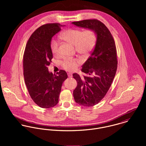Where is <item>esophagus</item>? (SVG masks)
Here are the masks:
<instances>
[{
    "label": "esophagus",
    "instance_id": "1",
    "mask_svg": "<svg viewBox=\"0 0 146 146\" xmlns=\"http://www.w3.org/2000/svg\"><path fill=\"white\" fill-rule=\"evenodd\" d=\"M67 75H68V76L69 78H71V77L72 76V74H71V73H67Z\"/></svg>",
    "mask_w": 146,
    "mask_h": 146
}]
</instances>
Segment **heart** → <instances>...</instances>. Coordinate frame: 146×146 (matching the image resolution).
Wrapping results in <instances>:
<instances>
[{"label":"heart","mask_w":146,"mask_h":146,"mask_svg":"<svg viewBox=\"0 0 146 146\" xmlns=\"http://www.w3.org/2000/svg\"><path fill=\"white\" fill-rule=\"evenodd\" d=\"M61 38L66 42L75 45L76 52L83 56H88L95 46L97 36L95 32L90 29L82 31L79 29H68L61 35ZM50 48L53 54L59 53V42L52 39ZM79 61L75 58H67L62 62L63 67L69 71H73L78 67Z\"/></svg>","instance_id":"1"}]
</instances>
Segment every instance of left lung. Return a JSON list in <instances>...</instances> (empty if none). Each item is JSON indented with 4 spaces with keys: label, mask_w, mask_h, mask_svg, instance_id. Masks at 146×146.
Segmentation results:
<instances>
[{
    "label": "left lung",
    "mask_w": 146,
    "mask_h": 146,
    "mask_svg": "<svg viewBox=\"0 0 146 146\" xmlns=\"http://www.w3.org/2000/svg\"><path fill=\"white\" fill-rule=\"evenodd\" d=\"M72 23L93 30L97 36L95 47L82 66V71L88 76L73 74L78 83L73 92L75 102L90 107L104 98L115 78L117 67L116 45L110 31L102 22L93 19Z\"/></svg>",
    "instance_id": "8db88e82"
}]
</instances>
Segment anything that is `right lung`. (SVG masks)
Masks as SVG:
<instances>
[{"label":"right lung","mask_w":146,"mask_h":146,"mask_svg":"<svg viewBox=\"0 0 146 146\" xmlns=\"http://www.w3.org/2000/svg\"><path fill=\"white\" fill-rule=\"evenodd\" d=\"M59 23H48L37 29L27 42L23 57V76L29 94L39 107L49 108L58 102L63 82L67 74L61 70L57 75L48 71L53 58L50 42L61 31Z\"/></svg>","instance_id":"add662e5"}]
</instances>
